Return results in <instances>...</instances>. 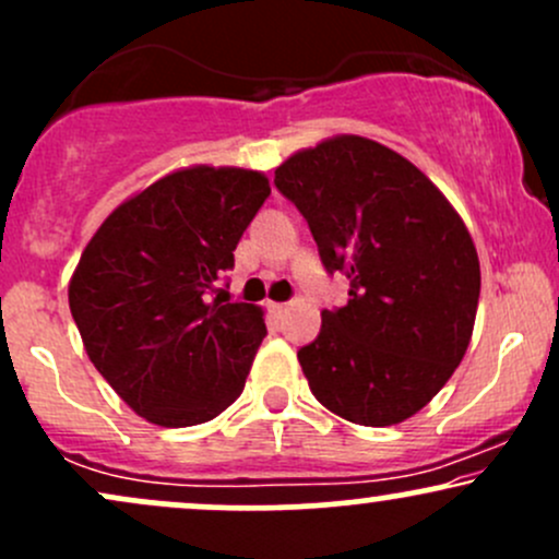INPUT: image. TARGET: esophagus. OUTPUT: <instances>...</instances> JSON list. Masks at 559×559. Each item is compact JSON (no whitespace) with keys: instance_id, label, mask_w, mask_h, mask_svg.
Wrapping results in <instances>:
<instances>
[{"instance_id":"34e87169","label":"esophagus","mask_w":559,"mask_h":559,"mask_svg":"<svg viewBox=\"0 0 559 559\" xmlns=\"http://www.w3.org/2000/svg\"><path fill=\"white\" fill-rule=\"evenodd\" d=\"M288 310V305H284V301H271V312L275 318H284Z\"/></svg>"}]
</instances>
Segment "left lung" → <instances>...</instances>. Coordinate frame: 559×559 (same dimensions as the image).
<instances>
[{
  "instance_id": "8db88e82",
  "label": "left lung",
  "mask_w": 559,
  "mask_h": 559,
  "mask_svg": "<svg viewBox=\"0 0 559 559\" xmlns=\"http://www.w3.org/2000/svg\"><path fill=\"white\" fill-rule=\"evenodd\" d=\"M349 301L323 310L297 352L310 391L338 418L394 426L439 394L471 344L480 267L465 223L409 159L336 136L275 170Z\"/></svg>"
}]
</instances>
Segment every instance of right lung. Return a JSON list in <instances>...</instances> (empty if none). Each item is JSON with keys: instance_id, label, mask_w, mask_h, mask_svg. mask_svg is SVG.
<instances>
[{"instance_id": "add662e5", "label": "right lung", "mask_w": 559, "mask_h": 559, "mask_svg": "<svg viewBox=\"0 0 559 559\" xmlns=\"http://www.w3.org/2000/svg\"><path fill=\"white\" fill-rule=\"evenodd\" d=\"M267 197L258 170L197 165L120 204L83 249L68 299L88 360L155 426L207 423L241 396L265 320L217 281Z\"/></svg>"}]
</instances>
